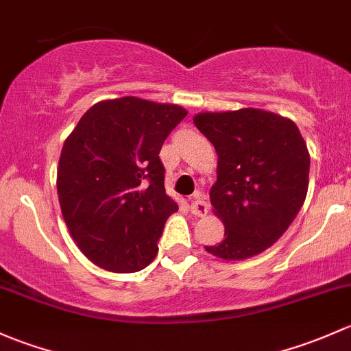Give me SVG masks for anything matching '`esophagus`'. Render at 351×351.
Listing matches in <instances>:
<instances>
[{"label": "esophagus", "mask_w": 351, "mask_h": 351, "mask_svg": "<svg viewBox=\"0 0 351 351\" xmlns=\"http://www.w3.org/2000/svg\"><path fill=\"white\" fill-rule=\"evenodd\" d=\"M190 210H191V213L197 217L206 215V212H208V204L204 200V195H202V191H195L193 193V197H191Z\"/></svg>", "instance_id": "esophagus-1"}]
</instances>
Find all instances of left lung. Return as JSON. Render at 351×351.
<instances>
[{"instance_id": "left-lung-1", "label": "left lung", "mask_w": 351, "mask_h": 351, "mask_svg": "<svg viewBox=\"0 0 351 351\" xmlns=\"http://www.w3.org/2000/svg\"><path fill=\"white\" fill-rule=\"evenodd\" d=\"M193 123L219 154L210 202L225 235L206 252L225 261L257 256L279 241L304 204L309 153L300 129L252 108L202 112Z\"/></svg>"}]
</instances>
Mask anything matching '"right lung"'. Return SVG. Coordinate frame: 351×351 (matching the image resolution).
Wrapping results in <instances>:
<instances>
[{
  "label": "right lung",
  "instance_id": "1",
  "mask_svg": "<svg viewBox=\"0 0 351 351\" xmlns=\"http://www.w3.org/2000/svg\"><path fill=\"white\" fill-rule=\"evenodd\" d=\"M186 110L139 97L92 106L62 147L57 191L70 235L110 272L153 263L165 222L178 205L166 195L160 151Z\"/></svg>",
  "mask_w": 351,
  "mask_h": 351
}]
</instances>
